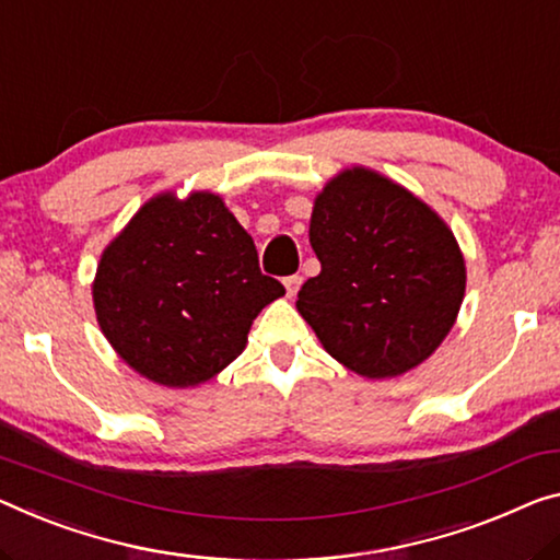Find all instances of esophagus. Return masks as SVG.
<instances>
[{
    "instance_id": "esophagus-1",
    "label": "esophagus",
    "mask_w": 560,
    "mask_h": 560,
    "mask_svg": "<svg viewBox=\"0 0 560 560\" xmlns=\"http://www.w3.org/2000/svg\"><path fill=\"white\" fill-rule=\"evenodd\" d=\"M282 282H285L288 298H295V295H298V290H300V285H303V278H300V275H290V278H285Z\"/></svg>"
}]
</instances>
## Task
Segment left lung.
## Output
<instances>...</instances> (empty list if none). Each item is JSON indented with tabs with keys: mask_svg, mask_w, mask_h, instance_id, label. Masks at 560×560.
<instances>
[{
	"mask_svg": "<svg viewBox=\"0 0 560 560\" xmlns=\"http://www.w3.org/2000/svg\"><path fill=\"white\" fill-rule=\"evenodd\" d=\"M320 275L298 313L325 352L383 381L428 360L466 295V260L445 220L381 172L352 165L330 177L310 214Z\"/></svg>",
	"mask_w": 560,
	"mask_h": 560,
	"instance_id": "1",
	"label": "left lung"
}]
</instances>
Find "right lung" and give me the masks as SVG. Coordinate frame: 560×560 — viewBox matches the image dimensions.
Segmentation results:
<instances>
[{"label": "right lung", "instance_id": "right-lung-1", "mask_svg": "<svg viewBox=\"0 0 560 560\" xmlns=\"http://www.w3.org/2000/svg\"><path fill=\"white\" fill-rule=\"evenodd\" d=\"M282 295L260 272L253 237L208 190L150 197L102 250L92 282L109 346L165 388H195L225 370L260 310Z\"/></svg>", "mask_w": 560, "mask_h": 560}]
</instances>
